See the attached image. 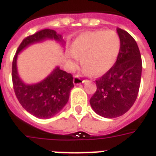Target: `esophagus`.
<instances>
[{
  "mask_svg": "<svg viewBox=\"0 0 156 156\" xmlns=\"http://www.w3.org/2000/svg\"><path fill=\"white\" fill-rule=\"evenodd\" d=\"M85 80H83L82 78H80L78 76H74V78H73V83L75 85H78V84H81L83 83H84Z\"/></svg>",
  "mask_w": 156,
  "mask_h": 156,
  "instance_id": "1",
  "label": "esophagus"
}]
</instances>
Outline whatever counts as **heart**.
Here are the masks:
<instances>
[{"mask_svg": "<svg viewBox=\"0 0 156 156\" xmlns=\"http://www.w3.org/2000/svg\"><path fill=\"white\" fill-rule=\"evenodd\" d=\"M120 49V38L115 31L98 30L83 33L75 39L72 45L74 55L81 58L87 74L92 73L99 76L108 72L117 60Z\"/></svg>", "mask_w": 156, "mask_h": 156, "instance_id": "b5f03b06", "label": "heart"}]
</instances>
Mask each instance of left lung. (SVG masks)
<instances>
[{
  "label": "left lung",
  "mask_w": 156,
  "mask_h": 156,
  "mask_svg": "<svg viewBox=\"0 0 156 156\" xmlns=\"http://www.w3.org/2000/svg\"><path fill=\"white\" fill-rule=\"evenodd\" d=\"M120 49L115 65L96 80L97 89L90 98L96 114L113 119L121 116L133 106L140 89L142 61L133 37L117 28Z\"/></svg>",
  "instance_id": "1"
}]
</instances>
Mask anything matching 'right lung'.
Masks as SVG:
<instances>
[{
  "mask_svg": "<svg viewBox=\"0 0 156 156\" xmlns=\"http://www.w3.org/2000/svg\"><path fill=\"white\" fill-rule=\"evenodd\" d=\"M46 39H54L64 44L60 34L51 29H43L26 37L18 47L12 62V83L16 96L23 108L38 119H49L61 111L68 103L70 91L73 87L71 73L57 67L42 81L34 84H27L20 78L16 68L19 52L29 45Z\"/></svg>",
  "mask_w": 156,
  "mask_h": 156,
  "instance_id": "obj_1",
  "label": "right lung"
}]
</instances>
